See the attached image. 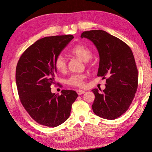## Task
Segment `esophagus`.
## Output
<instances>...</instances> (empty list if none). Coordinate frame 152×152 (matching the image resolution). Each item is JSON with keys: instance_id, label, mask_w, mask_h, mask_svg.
I'll list each match as a JSON object with an SVG mask.
<instances>
[{"instance_id": "obj_1", "label": "esophagus", "mask_w": 152, "mask_h": 152, "mask_svg": "<svg viewBox=\"0 0 152 152\" xmlns=\"http://www.w3.org/2000/svg\"><path fill=\"white\" fill-rule=\"evenodd\" d=\"M77 93L78 95H81L82 94H84L85 93V91L83 90H77Z\"/></svg>"}]
</instances>
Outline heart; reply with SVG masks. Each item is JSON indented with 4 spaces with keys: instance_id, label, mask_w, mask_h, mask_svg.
Segmentation results:
<instances>
[{
    "instance_id": "obj_1",
    "label": "heart",
    "mask_w": 152,
    "mask_h": 152,
    "mask_svg": "<svg viewBox=\"0 0 152 152\" xmlns=\"http://www.w3.org/2000/svg\"><path fill=\"white\" fill-rule=\"evenodd\" d=\"M70 53L73 55L80 58L84 61L89 60L92 57V51L91 49L84 45H77L73 47ZM54 66L56 70L60 72H65L66 70V61L65 58L62 55L58 56L54 61ZM86 75L82 73L72 74L66 80V84L70 86L82 87L85 85Z\"/></svg>"
}]
</instances>
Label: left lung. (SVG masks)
Wrapping results in <instances>:
<instances>
[{
    "mask_svg": "<svg viewBox=\"0 0 152 152\" xmlns=\"http://www.w3.org/2000/svg\"><path fill=\"white\" fill-rule=\"evenodd\" d=\"M80 37L96 45L99 55L98 76L107 79L102 93L92 90L95 95L92 108L96 115L113 120L129 108L137 91L138 73L134 55L127 44L104 30L86 31Z\"/></svg>",
    "mask_w": 152,
    "mask_h": 152,
    "instance_id": "8db88e82",
    "label": "left lung"
}]
</instances>
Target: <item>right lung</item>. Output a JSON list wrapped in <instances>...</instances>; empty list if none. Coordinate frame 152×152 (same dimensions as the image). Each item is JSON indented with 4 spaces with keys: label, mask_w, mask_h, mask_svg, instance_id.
<instances>
[{
    "label": "right lung",
    "mask_w": 152,
    "mask_h": 152,
    "mask_svg": "<svg viewBox=\"0 0 152 152\" xmlns=\"http://www.w3.org/2000/svg\"><path fill=\"white\" fill-rule=\"evenodd\" d=\"M73 39L72 35L46 37L37 40L22 54L16 69L20 102L37 123L54 127L65 122L78 94L75 91L51 93L56 69L54 61Z\"/></svg>",
    "instance_id": "obj_1"
}]
</instances>
